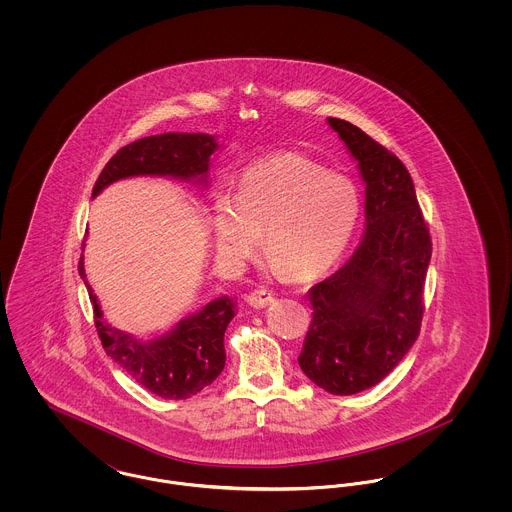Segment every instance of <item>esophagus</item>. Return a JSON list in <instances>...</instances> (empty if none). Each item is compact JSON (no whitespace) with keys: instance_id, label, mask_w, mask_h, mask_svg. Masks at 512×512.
<instances>
[{"instance_id":"34e87169","label":"esophagus","mask_w":512,"mask_h":512,"mask_svg":"<svg viewBox=\"0 0 512 512\" xmlns=\"http://www.w3.org/2000/svg\"><path fill=\"white\" fill-rule=\"evenodd\" d=\"M245 301L253 309H263V307H267V305L274 301V295H272V292H268L267 288H257V290H253V292L245 295Z\"/></svg>"}]
</instances>
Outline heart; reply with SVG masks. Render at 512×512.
Listing matches in <instances>:
<instances>
[{
  "label": "heart",
  "mask_w": 512,
  "mask_h": 512,
  "mask_svg": "<svg viewBox=\"0 0 512 512\" xmlns=\"http://www.w3.org/2000/svg\"><path fill=\"white\" fill-rule=\"evenodd\" d=\"M361 215L357 186L315 161L280 153L247 167L234 195L215 197L211 228L220 257L240 261L263 228V247L293 280L334 267Z\"/></svg>",
  "instance_id": "obj_1"
}]
</instances>
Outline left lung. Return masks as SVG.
I'll return each mask as SVG.
<instances>
[{
	"mask_svg": "<svg viewBox=\"0 0 512 512\" xmlns=\"http://www.w3.org/2000/svg\"><path fill=\"white\" fill-rule=\"evenodd\" d=\"M328 124L365 180V236L340 270L307 293L313 322L299 366L318 388L353 395L382 382L418 338L432 240L405 165L359 126Z\"/></svg>",
	"mask_w": 512,
	"mask_h": 512,
	"instance_id": "1",
	"label": "left lung"
}]
</instances>
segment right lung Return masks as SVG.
Returning a JSON list of instances; mask_svg holds the SVG:
<instances>
[{
  "label": "right lung",
  "mask_w": 512,
  "mask_h": 512,
  "mask_svg": "<svg viewBox=\"0 0 512 512\" xmlns=\"http://www.w3.org/2000/svg\"><path fill=\"white\" fill-rule=\"evenodd\" d=\"M217 149L215 136L209 134L169 132L136 140L109 159L96 180L92 197L130 176H171L205 186L211 155ZM78 272L90 293L105 353L142 388L163 399H188L217 380L226 363L224 332L236 313L232 297H217L199 313L182 318L171 332L140 341L103 318L98 297L84 274V257H80Z\"/></svg>",
  "instance_id": "add662e5"
}]
</instances>
